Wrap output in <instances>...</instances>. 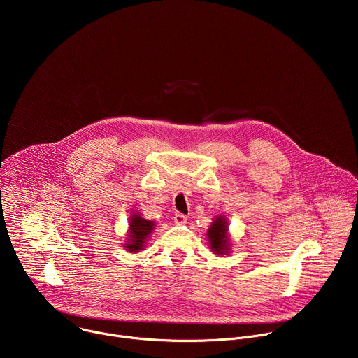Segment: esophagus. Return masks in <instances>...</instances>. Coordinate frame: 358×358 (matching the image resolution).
I'll return each instance as SVG.
<instances>
[{"label":"esophagus","instance_id":"1","mask_svg":"<svg viewBox=\"0 0 358 358\" xmlns=\"http://www.w3.org/2000/svg\"><path fill=\"white\" fill-rule=\"evenodd\" d=\"M174 222H176L177 225H182V224L187 222V217H185L184 214H181V213H176V214H174Z\"/></svg>","mask_w":358,"mask_h":358}]
</instances>
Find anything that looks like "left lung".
<instances>
[{"label": "left lung", "mask_w": 358, "mask_h": 358, "mask_svg": "<svg viewBox=\"0 0 358 358\" xmlns=\"http://www.w3.org/2000/svg\"><path fill=\"white\" fill-rule=\"evenodd\" d=\"M208 241L211 249L215 255L229 253V239H228V224L225 218L218 217L214 220L213 225L208 229Z\"/></svg>", "instance_id": "left-lung-1"}]
</instances>
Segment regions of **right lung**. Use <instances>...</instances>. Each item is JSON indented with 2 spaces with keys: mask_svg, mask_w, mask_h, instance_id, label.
<instances>
[{
  "mask_svg": "<svg viewBox=\"0 0 358 358\" xmlns=\"http://www.w3.org/2000/svg\"><path fill=\"white\" fill-rule=\"evenodd\" d=\"M155 222L141 218L140 215H133L130 220V235L129 241L126 243L127 250L130 252H138L143 249L145 238L151 234Z\"/></svg>",
  "mask_w": 358,
  "mask_h": 358,
  "instance_id": "obj_1",
  "label": "right lung"
}]
</instances>
